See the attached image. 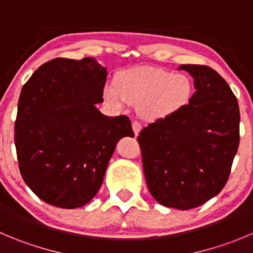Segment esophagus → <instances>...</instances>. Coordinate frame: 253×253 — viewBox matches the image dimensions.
I'll use <instances>...</instances> for the list:
<instances>
[{"label": "esophagus", "instance_id": "34e87169", "mask_svg": "<svg viewBox=\"0 0 253 253\" xmlns=\"http://www.w3.org/2000/svg\"><path fill=\"white\" fill-rule=\"evenodd\" d=\"M131 128H133L134 134H135V135H138L141 130V124L139 122H136V120H133V123H131Z\"/></svg>", "mask_w": 253, "mask_h": 253}]
</instances>
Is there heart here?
Returning a JSON list of instances; mask_svg holds the SVG:
<instances>
[{
	"mask_svg": "<svg viewBox=\"0 0 253 253\" xmlns=\"http://www.w3.org/2000/svg\"><path fill=\"white\" fill-rule=\"evenodd\" d=\"M191 94V82L185 74L146 68L125 73L117 84H108L104 98L113 107L126 103L140 104V114L148 120L165 118L185 105Z\"/></svg>",
	"mask_w": 253,
	"mask_h": 253,
	"instance_id": "obj_1",
	"label": "heart"
}]
</instances>
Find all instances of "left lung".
Instances as JSON below:
<instances>
[{"instance_id":"8db88e82","label":"left lung","mask_w":253,"mask_h":253,"mask_svg":"<svg viewBox=\"0 0 253 253\" xmlns=\"http://www.w3.org/2000/svg\"><path fill=\"white\" fill-rule=\"evenodd\" d=\"M194 78L189 103L139 133L146 185L161 205L197 208L227 182L240 143V109L230 85L208 66L182 64Z\"/></svg>"}]
</instances>
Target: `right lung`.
I'll use <instances>...</instances> for the list:
<instances>
[{"instance_id": "1", "label": "right lung", "mask_w": 253, "mask_h": 253, "mask_svg": "<svg viewBox=\"0 0 253 253\" xmlns=\"http://www.w3.org/2000/svg\"><path fill=\"white\" fill-rule=\"evenodd\" d=\"M107 69L94 58H56L21 90L14 145L27 186L49 205L76 209L100 189L123 136H134L126 115H103Z\"/></svg>"}]
</instances>
